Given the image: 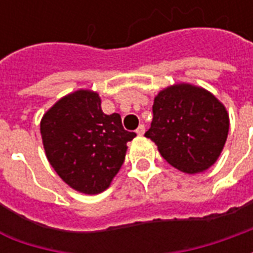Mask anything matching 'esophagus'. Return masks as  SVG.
<instances>
[{"label":"esophagus","mask_w":253,"mask_h":253,"mask_svg":"<svg viewBox=\"0 0 253 253\" xmlns=\"http://www.w3.org/2000/svg\"><path fill=\"white\" fill-rule=\"evenodd\" d=\"M137 134L138 135H143L145 134V126L143 125H139V127L137 128Z\"/></svg>","instance_id":"esophagus-1"}]
</instances>
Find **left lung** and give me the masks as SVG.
<instances>
[{"mask_svg": "<svg viewBox=\"0 0 253 253\" xmlns=\"http://www.w3.org/2000/svg\"><path fill=\"white\" fill-rule=\"evenodd\" d=\"M228 131V111L214 94L176 84L154 97L153 121L145 137L157 145L167 163L192 175L217 161Z\"/></svg>", "mask_w": 253, "mask_h": 253, "instance_id": "8db88e82", "label": "left lung"}]
</instances>
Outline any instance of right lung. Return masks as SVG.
Returning a JSON list of instances; mask_svg holds the SVG:
<instances>
[{
    "label": "right lung",
    "mask_w": 253,
    "mask_h": 253,
    "mask_svg": "<svg viewBox=\"0 0 253 253\" xmlns=\"http://www.w3.org/2000/svg\"><path fill=\"white\" fill-rule=\"evenodd\" d=\"M41 134L47 160L73 190L94 195L107 190L125 163L126 131L119 114L105 115L99 93L80 89L43 115Z\"/></svg>",
    "instance_id": "right-lung-1"
}]
</instances>
